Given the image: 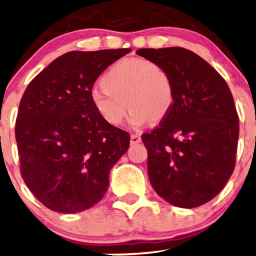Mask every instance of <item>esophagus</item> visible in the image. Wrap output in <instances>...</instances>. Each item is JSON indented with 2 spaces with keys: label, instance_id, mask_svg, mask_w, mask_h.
Masks as SVG:
<instances>
[{
  "label": "esophagus",
  "instance_id": "esophagus-1",
  "mask_svg": "<svg viewBox=\"0 0 256 256\" xmlns=\"http://www.w3.org/2000/svg\"><path fill=\"white\" fill-rule=\"evenodd\" d=\"M140 140H142V138L139 134L134 133L130 136V144H138V143H140Z\"/></svg>",
  "mask_w": 256,
  "mask_h": 256
}]
</instances>
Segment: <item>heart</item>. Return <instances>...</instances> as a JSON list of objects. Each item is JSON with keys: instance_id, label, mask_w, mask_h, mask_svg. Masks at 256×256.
Returning <instances> with one entry per match:
<instances>
[{"instance_id": "1", "label": "heart", "mask_w": 256, "mask_h": 256, "mask_svg": "<svg viewBox=\"0 0 256 256\" xmlns=\"http://www.w3.org/2000/svg\"><path fill=\"white\" fill-rule=\"evenodd\" d=\"M101 86L91 90L90 100L97 114L110 126L122 123L127 106L130 108L129 123L134 127L149 120L162 122L175 104V85L170 72L146 59L118 60L104 74Z\"/></svg>"}]
</instances>
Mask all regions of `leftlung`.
<instances>
[{"mask_svg":"<svg viewBox=\"0 0 256 256\" xmlns=\"http://www.w3.org/2000/svg\"><path fill=\"white\" fill-rule=\"evenodd\" d=\"M170 72L175 104L165 120L142 136L148 175L160 197L181 208L214 198L236 166L239 118L224 78L191 50L139 49Z\"/></svg>","mask_w":256,"mask_h":256,"instance_id":"left-lung-1","label":"left lung"}]
</instances>
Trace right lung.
<instances>
[{"mask_svg":"<svg viewBox=\"0 0 256 256\" xmlns=\"http://www.w3.org/2000/svg\"><path fill=\"white\" fill-rule=\"evenodd\" d=\"M129 52H69L26 88L16 120L20 175L49 210L81 212L106 194L110 168L127 152L130 136L97 114L90 92L97 78Z\"/></svg>","mask_w":256,"mask_h":256,"instance_id":"add662e5","label":"right lung"}]
</instances>
